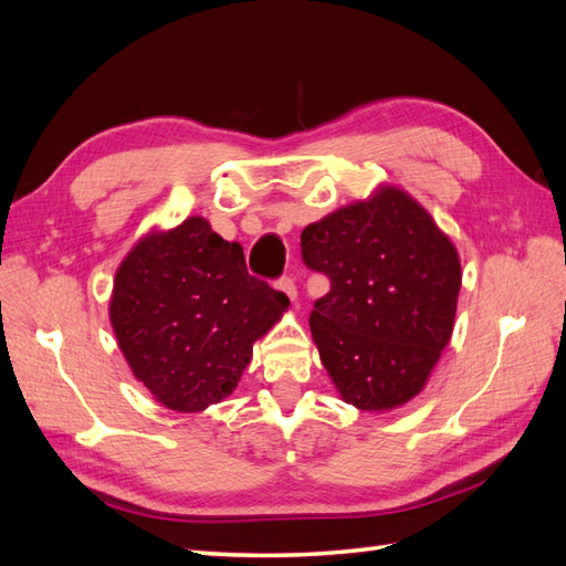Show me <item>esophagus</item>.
Returning <instances> with one entry per match:
<instances>
[{
    "label": "esophagus",
    "mask_w": 566,
    "mask_h": 566,
    "mask_svg": "<svg viewBox=\"0 0 566 566\" xmlns=\"http://www.w3.org/2000/svg\"><path fill=\"white\" fill-rule=\"evenodd\" d=\"M276 287L281 290V293H285L290 300L295 302V297H297V287H295V281H293V279H290V276L279 279V281H276Z\"/></svg>",
    "instance_id": "1"
}]
</instances>
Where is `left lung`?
I'll return each mask as SVG.
<instances>
[{
  "label": "left lung",
  "mask_w": 566,
  "mask_h": 566,
  "mask_svg": "<svg viewBox=\"0 0 566 566\" xmlns=\"http://www.w3.org/2000/svg\"><path fill=\"white\" fill-rule=\"evenodd\" d=\"M302 260L331 281L310 325L339 397L389 410L420 394L451 339L462 279L430 212L380 186L306 227Z\"/></svg>",
  "instance_id": "left-lung-1"
}]
</instances>
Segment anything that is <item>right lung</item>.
Wrapping results in <instances>:
<instances>
[{
  "mask_svg": "<svg viewBox=\"0 0 566 566\" xmlns=\"http://www.w3.org/2000/svg\"><path fill=\"white\" fill-rule=\"evenodd\" d=\"M290 300L248 273L243 248L188 217L148 233L119 264L111 323L119 352L150 394L179 413L227 399Z\"/></svg>",
  "mask_w": 566,
  "mask_h": 566,
  "instance_id": "add662e5",
  "label": "right lung"
}]
</instances>
